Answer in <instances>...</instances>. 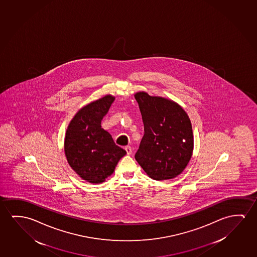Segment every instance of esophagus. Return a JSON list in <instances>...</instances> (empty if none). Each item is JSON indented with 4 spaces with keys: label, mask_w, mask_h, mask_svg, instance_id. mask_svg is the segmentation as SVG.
Instances as JSON below:
<instances>
[{
    "label": "esophagus",
    "mask_w": 257,
    "mask_h": 257,
    "mask_svg": "<svg viewBox=\"0 0 257 257\" xmlns=\"http://www.w3.org/2000/svg\"><path fill=\"white\" fill-rule=\"evenodd\" d=\"M124 149H125V151H126L127 155H131L132 152H133V149H132L130 146H126V147L124 148Z\"/></svg>",
    "instance_id": "1"
}]
</instances>
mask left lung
Returning a JSON list of instances; mask_svg holds the SVG:
<instances>
[{
  "label": "left lung",
  "mask_w": 257,
  "mask_h": 257,
  "mask_svg": "<svg viewBox=\"0 0 257 257\" xmlns=\"http://www.w3.org/2000/svg\"><path fill=\"white\" fill-rule=\"evenodd\" d=\"M144 135L135 159L155 180L179 175L192 157L194 137L186 111L174 101L137 93Z\"/></svg>",
  "instance_id": "8db88e82"
}]
</instances>
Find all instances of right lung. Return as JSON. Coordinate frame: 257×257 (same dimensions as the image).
Instances as JSON below:
<instances>
[{"label": "right lung", "instance_id": "obj_1", "mask_svg": "<svg viewBox=\"0 0 257 257\" xmlns=\"http://www.w3.org/2000/svg\"><path fill=\"white\" fill-rule=\"evenodd\" d=\"M114 100L111 95H106L78 110L65 135L68 163L82 179L93 184L104 182L126 154L100 125Z\"/></svg>", "mask_w": 257, "mask_h": 257}]
</instances>
